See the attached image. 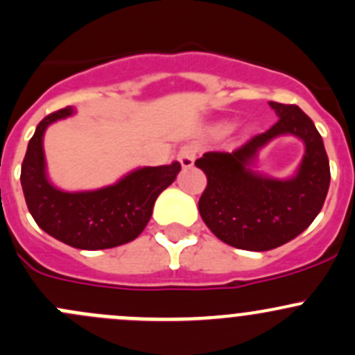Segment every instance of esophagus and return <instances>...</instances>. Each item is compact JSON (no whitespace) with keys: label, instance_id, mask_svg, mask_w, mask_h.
Wrapping results in <instances>:
<instances>
[{"label":"esophagus","instance_id":"esophagus-1","mask_svg":"<svg viewBox=\"0 0 355 355\" xmlns=\"http://www.w3.org/2000/svg\"><path fill=\"white\" fill-rule=\"evenodd\" d=\"M196 148L192 144H185L184 148H180V151H178V161H180V164L184 168H191L192 164H194V159H196Z\"/></svg>","mask_w":355,"mask_h":355}]
</instances>
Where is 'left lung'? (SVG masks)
Listing matches in <instances>:
<instances>
[{
	"instance_id": "left-lung-1",
	"label": "left lung",
	"mask_w": 355,
	"mask_h": 355,
	"mask_svg": "<svg viewBox=\"0 0 355 355\" xmlns=\"http://www.w3.org/2000/svg\"><path fill=\"white\" fill-rule=\"evenodd\" d=\"M278 120L232 153H204L196 166L207 185L199 199L204 223L225 244L270 250L302 234L323 207L330 187V163L313 120L295 105L270 101ZM295 135L306 146L295 178L277 181L252 170L257 153L278 135Z\"/></svg>"
}]
</instances>
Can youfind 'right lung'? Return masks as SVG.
<instances>
[{
  "label": "right lung",
  "mask_w": 355,
  "mask_h": 355,
  "mask_svg": "<svg viewBox=\"0 0 355 355\" xmlns=\"http://www.w3.org/2000/svg\"><path fill=\"white\" fill-rule=\"evenodd\" d=\"M73 113L67 106L48 114L28 141L20 173L28 211L46 234L75 249H111L132 242L151 220L157 196L177 178L180 163L137 168L98 191H60L46 175L42 137L48 125Z\"/></svg>",
  "instance_id": "right-lung-1"
}]
</instances>
